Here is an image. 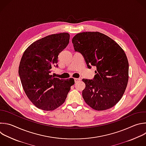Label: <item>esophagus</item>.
<instances>
[{"label": "esophagus", "mask_w": 146, "mask_h": 146, "mask_svg": "<svg viewBox=\"0 0 146 146\" xmlns=\"http://www.w3.org/2000/svg\"><path fill=\"white\" fill-rule=\"evenodd\" d=\"M80 80H81L80 78H74V81H75V82H78V81H80Z\"/></svg>", "instance_id": "obj_1"}]
</instances>
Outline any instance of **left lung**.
Instances as JSON below:
<instances>
[{
    "label": "left lung",
    "instance_id": "left-lung-1",
    "mask_svg": "<svg viewBox=\"0 0 146 146\" xmlns=\"http://www.w3.org/2000/svg\"><path fill=\"white\" fill-rule=\"evenodd\" d=\"M72 43L88 68L96 66L93 80L82 79L84 101L96 111L113 107L121 99L128 81L129 64L124 51L112 39L98 31L77 34Z\"/></svg>",
    "mask_w": 146,
    "mask_h": 146
}]
</instances>
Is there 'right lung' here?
Returning a JSON list of instances; mask_svg holds the SVG:
<instances>
[{"label": "right lung", "mask_w": 146, "mask_h": 146, "mask_svg": "<svg viewBox=\"0 0 146 146\" xmlns=\"http://www.w3.org/2000/svg\"><path fill=\"white\" fill-rule=\"evenodd\" d=\"M69 39L68 33L47 35L33 42L23 53L19 75L27 98L39 109L53 111L58 108L74 84L73 78L64 80L50 75Z\"/></svg>", "instance_id": "1"}]
</instances>
